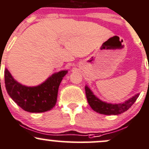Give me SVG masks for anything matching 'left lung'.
Segmentation results:
<instances>
[{
  "instance_id": "1",
  "label": "left lung",
  "mask_w": 149,
  "mask_h": 149,
  "mask_svg": "<svg viewBox=\"0 0 149 149\" xmlns=\"http://www.w3.org/2000/svg\"><path fill=\"white\" fill-rule=\"evenodd\" d=\"M85 94L87 102L92 109L103 115H118L124 113L131 108L139 96V94L136 95L123 103L111 104L98 99L87 86H85Z\"/></svg>"
}]
</instances>
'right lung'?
I'll list each match as a JSON object with an SVG mask.
<instances>
[{
  "instance_id": "right-lung-1",
  "label": "right lung",
  "mask_w": 149,
  "mask_h": 149,
  "mask_svg": "<svg viewBox=\"0 0 149 149\" xmlns=\"http://www.w3.org/2000/svg\"><path fill=\"white\" fill-rule=\"evenodd\" d=\"M5 85L8 94L19 107L30 113H43L55 106L58 90L67 70L54 73L40 85L27 87L18 83L6 69Z\"/></svg>"
}]
</instances>
